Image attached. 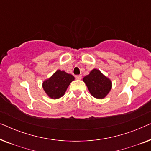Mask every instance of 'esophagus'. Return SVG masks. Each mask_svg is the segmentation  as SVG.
I'll return each mask as SVG.
<instances>
[{"label": "esophagus", "instance_id": "34e87169", "mask_svg": "<svg viewBox=\"0 0 151 151\" xmlns=\"http://www.w3.org/2000/svg\"><path fill=\"white\" fill-rule=\"evenodd\" d=\"M76 78L77 80H80L82 78V76L81 75H77L76 76Z\"/></svg>", "mask_w": 151, "mask_h": 151}]
</instances>
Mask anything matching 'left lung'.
<instances>
[{
	"label": "left lung",
	"mask_w": 151,
	"mask_h": 151,
	"mask_svg": "<svg viewBox=\"0 0 151 151\" xmlns=\"http://www.w3.org/2000/svg\"><path fill=\"white\" fill-rule=\"evenodd\" d=\"M83 81L91 96L97 99H104L112 88L111 80L97 69H93L88 75L84 76Z\"/></svg>",
	"instance_id": "left-lung-1"
}]
</instances>
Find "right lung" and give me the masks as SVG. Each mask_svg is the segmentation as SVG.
<instances>
[{
  "label": "right lung",
  "mask_w": 151,
  "mask_h": 151,
  "mask_svg": "<svg viewBox=\"0 0 151 151\" xmlns=\"http://www.w3.org/2000/svg\"><path fill=\"white\" fill-rule=\"evenodd\" d=\"M75 78L65 71L57 70L50 78L42 82L45 92L51 99H58L65 95L68 86Z\"/></svg>",
  "instance_id": "1"
}]
</instances>
